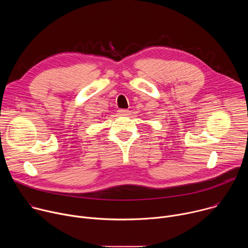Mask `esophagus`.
<instances>
[{"mask_svg": "<svg viewBox=\"0 0 248 248\" xmlns=\"http://www.w3.org/2000/svg\"><path fill=\"white\" fill-rule=\"evenodd\" d=\"M119 112H120V114H121V115H124V116L129 115V111H128V110H126V109H122V110H120Z\"/></svg>", "mask_w": 248, "mask_h": 248, "instance_id": "34e87169", "label": "esophagus"}]
</instances>
